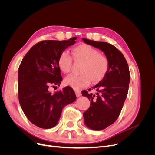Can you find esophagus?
Wrapping results in <instances>:
<instances>
[{
    "mask_svg": "<svg viewBox=\"0 0 155 155\" xmlns=\"http://www.w3.org/2000/svg\"><path fill=\"white\" fill-rule=\"evenodd\" d=\"M75 93H76V95L77 97H79V96H81V91H79V90H76V91H75Z\"/></svg>",
    "mask_w": 155,
    "mask_h": 155,
    "instance_id": "obj_1",
    "label": "esophagus"
}]
</instances>
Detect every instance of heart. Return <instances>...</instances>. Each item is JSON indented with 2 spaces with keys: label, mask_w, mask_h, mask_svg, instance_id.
I'll use <instances>...</instances> for the list:
<instances>
[{
  "label": "heart",
  "mask_w": 155,
  "mask_h": 155,
  "mask_svg": "<svg viewBox=\"0 0 155 155\" xmlns=\"http://www.w3.org/2000/svg\"><path fill=\"white\" fill-rule=\"evenodd\" d=\"M74 59L82 62L79 74L70 75L64 79L67 85L74 89H79L87 86L91 82L97 83L104 78L108 70V60L105 56L99 54L92 46L81 44L72 50ZM72 59L67 51L59 55L58 64L60 70L65 74L69 73L72 67Z\"/></svg>",
  "instance_id": "heart-1"
}]
</instances>
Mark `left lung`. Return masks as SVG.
I'll list each match as a JSON object with an SVG mask.
<instances>
[{
    "mask_svg": "<svg viewBox=\"0 0 155 155\" xmlns=\"http://www.w3.org/2000/svg\"><path fill=\"white\" fill-rule=\"evenodd\" d=\"M82 40L101 50L108 60L105 77L92 87L96 94L87 91L81 92L91 101L90 107L83 113L84 124L89 129L101 130L114 124L122 109L130 78L129 66L124 55L114 46L106 42Z\"/></svg>",
    "mask_w": 155,
    "mask_h": 155,
    "instance_id": "obj_1",
    "label": "left lung"
}]
</instances>
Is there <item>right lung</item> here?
<instances>
[{
    "label": "right lung",
    "mask_w": 155,
    "mask_h": 155,
    "mask_svg": "<svg viewBox=\"0 0 155 155\" xmlns=\"http://www.w3.org/2000/svg\"><path fill=\"white\" fill-rule=\"evenodd\" d=\"M68 40H46L33 46L22 59L18 70V96L22 110L35 125L50 129L57 125L64 106L76 101L73 89L67 87L52 94L63 78L58 64L59 55L76 43Z\"/></svg>",
    "instance_id": "right-lung-1"
}]
</instances>
